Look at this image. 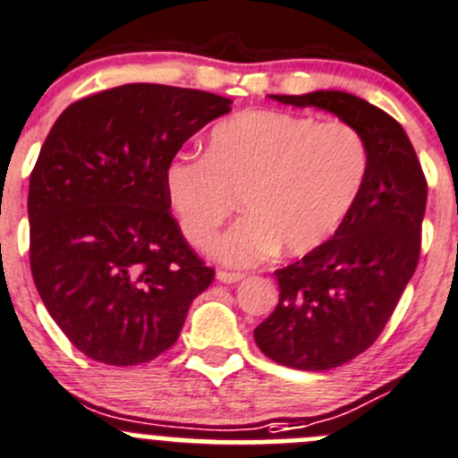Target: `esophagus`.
<instances>
[{
    "label": "esophagus",
    "mask_w": 458,
    "mask_h": 458,
    "mask_svg": "<svg viewBox=\"0 0 458 458\" xmlns=\"http://www.w3.org/2000/svg\"><path fill=\"white\" fill-rule=\"evenodd\" d=\"M216 279L224 284H234L243 279V273H234V270H216Z\"/></svg>",
    "instance_id": "obj_1"
}]
</instances>
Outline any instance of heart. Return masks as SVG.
Returning <instances> with one entry per match:
<instances>
[{
  "instance_id": "b5f03b06",
  "label": "heart",
  "mask_w": 458,
  "mask_h": 458,
  "mask_svg": "<svg viewBox=\"0 0 458 458\" xmlns=\"http://www.w3.org/2000/svg\"><path fill=\"white\" fill-rule=\"evenodd\" d=\"M369 172V149L349 123L284 111H242L208 136L206 157L179 154L165 192L181 233L210 248L239 199L246 216L216 246L221 259L250 266L282 248L306 255L337 233Z\"/></svg>"
}]
</instances>
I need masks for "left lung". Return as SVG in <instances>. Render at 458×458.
I'll use <instances>...</instances> for the list:
<instances>
[{
  "label": "left lung",
  "instance_id": "8db88e82",
  "mask_svg": "<svg viewBox=\"0 0 458 458\" xmlns=\"http://www.w3.org/2000/svg\"><path fill=\"white\" fill-rule=\"evenodd\" d=\"M318 106L356 127L369 172L356 206L328 242L275 270L279 301L255 328L257 347L284 367L327 371L378 340L420 255L428 181L405 130L344 91L273 96Z\"/></svg>",
  "mask_w": 458,
  "mask_h": 458
}]
</instances>
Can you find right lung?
Returning <instances> with one entry per match:
<instances>
[{"label":"right lung","instance_id":"right-lung-1","mask_svg":"<svg viewBox=\"0 0 458 458\" xmlns=\"http://www.w3.org/2000/svg\"><path fill=\"white\" fill-rule=\"evenodd\" d=\"M233 100L123 84L66 106L29 183L30 273L71 344L114 367L172 347L215 279L172 216L165 167Z\"/></svg>","mask_w":458,"mask_h":458}]
</instances>
